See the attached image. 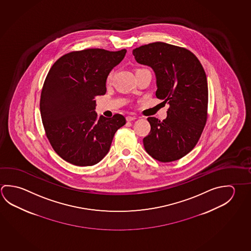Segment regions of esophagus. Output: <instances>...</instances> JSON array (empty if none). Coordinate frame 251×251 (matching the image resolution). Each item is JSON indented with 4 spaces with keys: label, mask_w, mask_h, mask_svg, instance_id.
Segmentation results:
<instances>
[{
    "label": "esophagus",
    "mask_w": 251,
    "mask_h": 251,
    "mask_svg": "<svg viewBox=\"0 0 251 251\" xmlns=\"http://www.w3.org/2000/svg\"><path fill=\"white\" fill-rule=\"evenodd\" d=\"M136 116H127L126 117V120H127V122H131V121H134V120H136Z\"/></svg>",
    "instance_id": "34e87169"
}]
</instances>
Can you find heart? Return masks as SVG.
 Masks as SVG:
<instances>
[{
    "mask_svg": "<svg viewBox=\"0 0 251 251\" xmlns=\"http://www.w3.org/2000/svg\"><path fill=\"white\" fill-rule=\"evenodd\" d=\"M140 70H145V69H138V70H136V71H140ZM113 75H114V72H113V71L109 73V75H107V78H106V83H107V84H109L111 81H112Z\"/></svg>",
    "mask_w": 251,
    "mask_h": 251,
    "instance_id": "obj_1",
    "label": "heart"
}]
</instances>
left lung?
Masks as SVG:
<instances>
[{"label":"left lung","mask_w":251,"mask_h":251,"mask_svg":"<svg viewBox=\"0 0 251 251\" xmlns=\"http://www.w3.org/2000/svg\"><path fill=\"white\" fill-rule=\"evenodd\" d=\"M136 62L156 75V97L169 104L162 122L148 117L149 135L143 139L147 153L160 162L184 157L198 144L206 124L208 85L205 71L188 49L154 42L133 50Z\"/></svg>","instance_id":"left-lung-1"}]
</instances>
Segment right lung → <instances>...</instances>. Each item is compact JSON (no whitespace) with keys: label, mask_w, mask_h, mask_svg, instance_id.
<instances>
[{"label":"right lung","mask_w":251,"mask_h":251,"mask_svg":"<svg viewBox=\"0 0 251 251\" xmlns=\"http://www.w3.org/2000/svg\"><path fill=\"white\" fill-rule=\"evenodd\" d=\"M126 52L73 51L50 69L40 94V115L50 145L67 162L79 167L100 162L110 149L115 132L126 124L124 115L98 118L94 111L95 98L106 93L107 75Z\"/></svg>","instance_id":"right-lung-1"}]
</instances>
